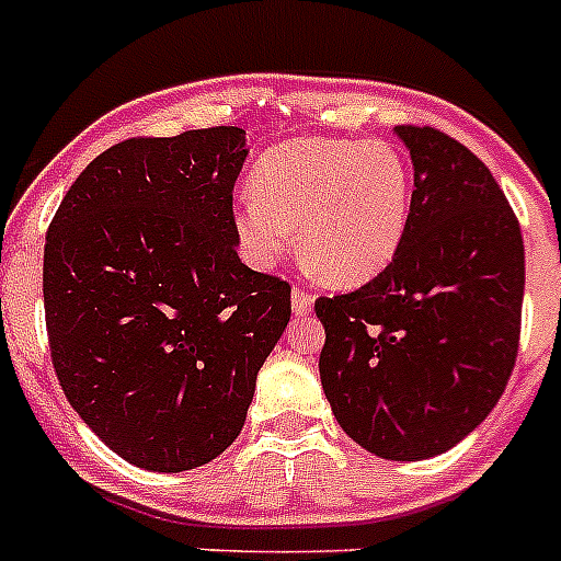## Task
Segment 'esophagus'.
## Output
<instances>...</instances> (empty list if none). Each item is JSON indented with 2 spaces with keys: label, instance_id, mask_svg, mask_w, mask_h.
<instances>
[{
  "label": "esophagus",
  "instance_id": "34e87169",
  "mask_svg": "<svg viewBox=\"0 0 561 561\" xmlns=\"http://www.w3.org/2000/svg\"><path fill=\"white\" fill-rule=\"evenodd\" d=\"M312 305H316V296L305 293L301 287H293V312H296L298 318L310 316Z\"/></svg>",
  "mask_w": 561,
  "mask_h": 561
}]
</instances>
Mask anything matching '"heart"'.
Returning a JSON list of instances; mask_svg holds the SVG:
<instances>
[{
  "label": "heart",
  "mask_w": 561,
  "mask_h": 561,
  "mask_svg": "<svg viewBox=\"0 0 561 561\" xmlns=\"http://www.w3.org/2000/svg\"><path fill=\"white\" fill-rule=\"evenodd\" d=\"M234 232L256 268L293 249L332 287H359L399 254L412 218V171L387 140L296 138L260 157Z\"/></svg>",
  "instance_id": "1"
}]
</instances>
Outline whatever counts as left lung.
Instances as JSON below:
<instances>
[{"instance_id":"1","label":"left lung","mask_w":561,"mask_h":561,"mask_svg":"<svg viewBox=\"0 0 561 561\" xmlns=\"http://www.w3.org/2000/svg\"><path fill=\"white\" fill-rule=\"evenodd\" d=\"M415 169L399 254L359 290L318 298L321 385L343 432L396 462L468 437L515 368L526 256L484 162L434 127H396Z\"/></svg>"}]
</instances>
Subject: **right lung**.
Segmentation results:
<instances>
[{"label": "right lung", "mask_w": 561, "mask_h": 561, "mask_svg": "<svg viewBox=\"0 0 561 561\" xmlns=\"http://www.w3.org/2000/svg\"><path fill=\"white\" fill-rule=\"evenodd\" d=\"M245 129L129 138L77 176L44 245L51 365L68 404L129 465L227 451L290 321V285L238 256Z\"/></svg>", "instance_id": "1"}]
</instances>
